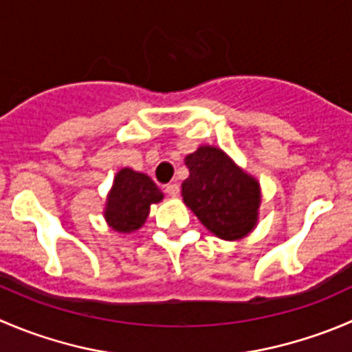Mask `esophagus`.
Returning <instances> with one entry per match:
<instances>
[{
	"label": "esophagus",
	"mask_w": 352,
	"mask_h": 352,
	"mask_svg": "<svg viewBox=\"0 0 352 352\" xmlns=\"http://www.w3.org/2000/svg\"><path fill=\"white\" fill-rule=\"evenodd\" d=\"M179 184H168V186L165 187V192L168 194L170 197H177L179 196Z\"/></svg>",
	"instance_id": "obj_1"
}]
</instances>
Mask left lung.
<instances>
[{
    "label": "left lung",
    "instance_id": "1",
    "mask_svg": "<svg viewBox=\"0 0 352 352\" xmlns=\"http://www.w3.org/2000/svg\"><path fill=\"white\" fill-rule=\"evenodd\" d=\"M182 199L197 220L223 241H241L259 220L261 187L223 149L203 144L186 156Z\"/></svg>",
    "mask_w": 352,
    "mask_h": 352
}]
</instances>
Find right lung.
I'll return each instance as SVG.
<instances>
[{"mask_svg":"<svg viewBox=\"0 0 352 352\" xmlns=\"http://www.w3.org/2000/svg\"><path fill=\"white\" fill-rule=\"evenodd\" d=\"M160 201H163V192L158 186L146 173L125 166L117 172L107 196L104 221L118 234H131L146 223L151 204Z\"/></svg>","mask_w":352,"mask_h":352,"instance_id":"1","label":"right lung"}]
</instances>
